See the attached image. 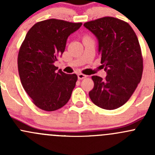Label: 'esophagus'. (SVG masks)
Wrapping results in <instances>:
<instances>
[{"label": "esophagus", "instance_id": "esophagus-1", "mask_svg": "<svg viewBox=\"0 0 155 155\" xmlns=\"http://www.w3.org/2000/svg\"><path fill=\"white\" fill-rule=\"evenodd\" d=\"M86 77H87V76L82 74V73H79V74H78V79H83Z\"/></svg>", "mask_w": 155, "mask_h": 155}]
</instances>
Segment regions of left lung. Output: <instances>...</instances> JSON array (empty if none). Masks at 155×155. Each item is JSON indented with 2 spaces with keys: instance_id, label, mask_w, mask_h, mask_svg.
I'll use <instances>...</instances> for the list:
<instances>
[{
  "instance_id": "1",
  "label": "left lung",
  "mask_w": 155,
  "mask_h": 155,
  "mask_svg": "<svg viewBox=\"0 0 155 155\" xmlns=\"http://www.w3.org/2000/svg\"><path fill=\"white\" fill-rule=\"evenodd\" d=\"M84 26L98 40L99 54L107 76L91 77L92 102L108 110L118 109L130 98L142 79L143 61L135 32L126 21L103 17L87 21Z\"/></svg>"
}]
</instances>
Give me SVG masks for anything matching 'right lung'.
Returning a JSON list of instances; mask_svg holds the SVG:
<instances>
[{
    "label": "right lung",
    "instance_id": "add662e5",
    "mask_svg": "<svg viewBox=\"0 0 155 155\" xmlns=\"http://www.w3.org/2000/svg\"><path fill=\"white\" fill-rule=\"evenodd\" d=\"M82 25L55 18L39 21L21 43L18 54L20 80L34 105L43 110H57L71 97L77 76L57 72L54 63L64 51L69 36Z\"/></svg>",
    "mask_w": 155,
    "mask_h": 155
}]
</instances>
